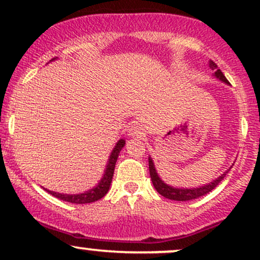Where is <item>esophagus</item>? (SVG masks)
Instances as JSON below:
<instances>
[{"label":"esophagus","instance_id":"esophagus-1","mask_svg":"<svg viewBox=\"0 0 260 260\" xmlns=\"http://www.w3.org/2000/svg\"><path fill=\"white\" fill-rule=\"evenodd\" d=\"M129 134L132 137H144L145 136V131L143 129L142 126H138V124H136V126L131 127Z\"/></svg>","mask_w":260,"mask_h":260}]
</instances>
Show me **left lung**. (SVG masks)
Wrapping results in <instances>:
<instances>
[{
  "label": "left lung",
  "instance_id": "8db88e82",
  "mask_svg": "<svg viewBox=\"0 0 260 260\" xmlns=\"http://www.w3.org/2000/svg\"><path fill=\"white\" fill-rule=\"evenodd\" d=\"M209 66H210L211 70L215 71V73L214 74H215L216 78H219L220 80H222V82H225L226 84H229V80L226 79V77L223 76V73L220 70H217V64L215 62L210 59V61H209ZM149 172H150V177H151V181H153L155 189H156L161 196L165 197V198L168 199H171V201L186 202V201H192V199H197L199 198V197L211 192V190H213L214 188H215L217 184L223 180V177H225L229 171L223 172L220 177H217L216 180L210 182V183L198 188H175V187L169 186V184H166L165 182L161 181L159 175H157L151 157H149Z\"/></svg>",
  "mask_w": 260,
  "mask_h": 260
}]
</instances>
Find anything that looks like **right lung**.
I'll return each instance as SVG.
<instances>
[{
	"instance_id": "add662e5",
	"label": "right lung",
	"mask_w": 260,
	"mask_h": 260,
	"mask_svg": "<svg viewBox=\"0 0 260 260\" xmlns=\"http://www.w3.org/2000/svg\"><path fill=\"white\" fill-rule=\"evenodd\" d=\"M55 59V58H52ZM126 144L123 139H120L116 144V147L113 148L111 155H110V159L107 161V166L105 170V174H104L103 178H101L96 187H94L92 189H89L88 192L79 193V194H62V193H56L52 190H47L50 194H52L56 198L61 199V201L68 202V203H74V204H85V203H92L95 201H99V199L105 197V194L109 192L110 184H111L112 177H113V171H115V165L116 161H117L118 154L123 148V145Z\"/></svg>"
}]
</instances>
